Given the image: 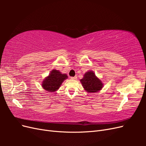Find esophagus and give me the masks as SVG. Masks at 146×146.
I'll list each match as a JSON object with an SVG mask.
<instances>
[{
	"mask_svg": "<svg viewBox=\"0 0 146 146\" xmlns=\"http://www.w3.org/2000/svg\"><path fill=\"white\" fill-rule=\"evenodd\" d=\"M71 79H72V80H77V76L72 77H71Z\"/></svg>",
	"mask_w": 146,
	"mask_h": 146,
	"instance_id": "34e87169",
	"label": "esophagus"
}]
</instances>
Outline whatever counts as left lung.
<instances>
[{"label":"left lung","instance_id":"obj_1","mask_svg":"<svg viewBox=\"0 0 146 146\" xmlns=\"http://www.w3.org/2000/svg\"><path fill=\"white\" fill-rule=\"evenodd\" d=\"M80 81L84 90L90 93L98 92L104 87L103 82L96 76L92 70H88L86 72Z\"/></svg>","mask_w":146,"mask_h":146}]
</instances>
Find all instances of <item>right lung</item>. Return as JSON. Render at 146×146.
I'll list each match as a JSON object with an SVG mask.
<instances>
[{
	"instance_id": "obj_1",
	"label": "right lung",
	"mask_w": 146,
	"mask_h": 146,
	"mask_svg": "<svg viewBox=\"0 0 146 146\" xmlns=\"http://www.w3.org/2000/svg\"><path fill=\"white\" fill-rule=\"evenodd\" d=\"M68 78L67 74H62L59 70L53 69L48 76L44 79L41 86L44 90L50 92L58 90L63 82Z\"/></svg>"
}]
</instances>
